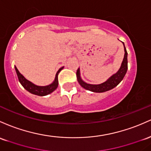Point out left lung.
Here are the masks:
<instances>
[{
  "label": "left lung",
  "instance_id": "left-lung-1",
  "mask_svg": "<svg viewBox=\"0 0 151 151\" xmlns=\"http://www.w3.org/2000/svg\"><path fill=\"white\" fill-rule=\"evenodd\" d=\"M123 43V45H124V43ZM124 50V58H123V62H122L121 68H120V69L116 74L113 75L108 81H106V82L99 85H91L86 83L84 81L81 80L80 77V70H79V68L78 69L77 72H76V76H77L78 82L81 86H82L83 88H84L85 89L88 90V91H93V92L95 93H103L109 91V90L113 89V88H115L116 86H118V85L120 83V82L123 80L127 72V69H128V58H127L128 53H127V50L126 47H125V45Z\"/></svg>",
  "mask_w": 151,
  "mask_h": 151
}]
</instances>
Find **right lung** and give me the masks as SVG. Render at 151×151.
Listing matches in <instances>:
<instances>
[{
	"label": "right lung",
	"mask_w": 151,
	"mask_h": 151,
	"mask_svg": "<svg viewBox=\"0 0 151 151\" xmlns=\"http://www.w3.org/2000/svg\"><path fill=\"white\" fill-rule=\"evenodd\" d=\"M16 68V71L17 76H18V80H19L20 83H21L22 86H23L25 89H26L28 92L37 95L39 96H44L51 93L53 91H55L57 88L58 86V75L59 72L63 68V67L60 68L58 70L56 75H55V81H53V83H51L49 86H35L33 83H32L31 82H30L29 81L27 80L26 78L20 73V72L17 69L16 67H15Z\"/></svg>",
	"instance_id": "add662e5"
}]
</instances>
